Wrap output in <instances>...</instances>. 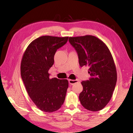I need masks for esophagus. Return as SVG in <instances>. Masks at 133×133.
Segmentation results:
<instances>
[{"mask_svg": "<svg viewBox=\"0 0 133 133\" xmlns=\"http://www.w3.org/2000/svg\"><path fill=\"white\" fill-rule=\"evenodd\" d=\"M69 82L70 84L73 85L74 84H75V83H77L78 82V81L77 80H69Z\"/></svg>", "mask_w": 133, "mask_h": 133, "instance_id": "esophagus-1", "label": "esophagus"}]
</instances>
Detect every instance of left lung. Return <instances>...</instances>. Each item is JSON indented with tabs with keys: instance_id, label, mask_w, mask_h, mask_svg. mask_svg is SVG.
<instances>
[{
	"instance_id": "left-lung-1",
	"label": "left lung",
	"mask_w": 133,
	"mask_h": 133,
	"mask_svg": "<svg viewBox=\"0 0 133 133\" xmlns=\"http://www.w3.org/2000/svg\"><path fill=\"white\" fill-rule=\"evenodd\" d=\"M69 41L77 51L80 66H89L91 76L89 80L81 83V104L91 111L102 110L111 98L117 78L111 52L102 40L94 36L70 37Z\"/></svg>"
}]
</instances>
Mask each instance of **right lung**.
Masks as SVG:
<instances>
[{
	"instance_id": "add662e5",
	"label": "right lung",
	"mask_w": 133,
	"mask_h": 133,
	"mask_svg": "<svg viewBox=\"0 0 133 133\" xmlns=\"http://www.w3.org/2000/svg\"><path fill=\"white\" fill-rule=\"evenodd\" d=\"M69 37L43 36L31 42L22 57L21 77L27 92L38 109L51 112L64 102L68 80L49 78V70L54 64L58 49L66 43Z\"/></svg>"
}]
</instances>
